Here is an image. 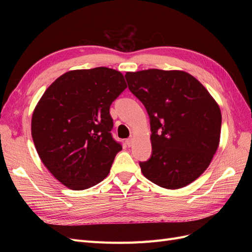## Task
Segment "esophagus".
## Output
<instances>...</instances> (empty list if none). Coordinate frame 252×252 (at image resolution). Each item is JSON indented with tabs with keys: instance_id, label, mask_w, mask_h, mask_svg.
Returning <instances> with one entry per match:
<instances>
[{
	"instance_id": "obj_1",
	"label": "esophagus",
	"mask_w": 252,
	"mask_h": 252,
	"mask_svg": "<svg viewBox=\"0 0 252 252\" xmlns=\"http://www.w3.org/2000/svg\"><path fill=\"white\" fill-rule=\"evenodd\" d=\"M126 143H127V145H128L129 147L132 146V144H133V138H129V139H127Z\"/></svg>"
}]
</instances>
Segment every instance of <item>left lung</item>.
I'll list each match as a JSON object with an SVG mask.
<instances>
[{
    "instance_id": "1",
    "label": "left lung",
    "mask_w": 252,
    "mask_h": 252,
    "mask_svg": "<svg viewBox=\"0 0 252 252\" xmlns=\"http://www.w3.org/2000/svg\"><path fill=\"white\" fill-rule=\"evenodd\" d=\"M125 78L150 119L152 154L140 162L143 175L166 189L189 185L207 169L219 147L218 103L182 70L147 69L126 72Z\"/></svg>"
}]
</instances>
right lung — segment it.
I'll list each match as a JSON object with an SVG mask.
<instances>
[{
	"label": "right lung",
	"instance_id": "1",
	"mask_svg": "<svg viewBox=\"0 0 252 252\" xmlns=\"http://www.w3.org/2000/svg\"><path fill=\"white\" fill-rule=\"evenodd\" d=\"M126 87L123 74L111 68L70 70L53 82L37 102L32 119L35 149L66 187L87 189L108 175L122 150L110 133L109 108Z\"/></svg>",
	"mask_w": 252,
	"mask_h": 252
}]
</instances>
